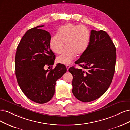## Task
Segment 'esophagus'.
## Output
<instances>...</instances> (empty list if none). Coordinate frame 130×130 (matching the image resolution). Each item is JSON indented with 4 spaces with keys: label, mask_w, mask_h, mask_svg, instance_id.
Instances as JSON below:
<instances>
[{
    "label": "esophagus",
    "mask_w": 130,
    "mask_h": 130,
    "mask_svg": "<svg viewBox=\"0 0 130 130\" xmlns=\"http://www.w3.org/2000/svg\"><path fill=\"white\" fill-rule=\"evenodd\" d=\"M66 69H67V70H69V69H70V65H66Z\"/></svg>",
    "instance_id": "34e87169"
}]
</instances>
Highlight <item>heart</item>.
<instances>
[{
  "mask_svg": "<svg viewBox=\"0 0 130 130\" xmlns=\"http://www.w3.org/2000/svg\"><path fill=\"white\" fill-rule=\"evenodd\" d=\"M90 32L85 26L68 23L58 30L57 35L50 40V46L52 51L60 53L65 46L66 48L57 58L58 63L69 65L73 60L76 54L80 55L84 52L89 44Z\"/></svg>",
  "mask_w": 130,
  "mask_h": 130,
  "instance_id": "obj_1",
  "label": "heart"
}]
</instances>
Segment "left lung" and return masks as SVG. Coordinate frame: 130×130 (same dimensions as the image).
Masks as SVG:
<instances>
[{"mask_svg": "<svg viewBox=\"0 0 130 130\" xmlns=\"http://www.w3.org/2000/svg\"><path fill=\"white\" fill-rule=\"evenodd\" d=\"M116 50L110 37L102 30L91 32L89 44L76 61L84 70L71 67L72 93L83 102L98 99L110 87L113 78Z\"/></svg>", "mask_w": 130, "mask_h": 130, "instance_id": "left-lung-1", "label": "left lung"}]
</instances>
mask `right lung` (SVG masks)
Returning <instances> with one entry per match:
<instances>
[{
    "mask_svg": "<svg viewBox=\"0 0 130 130\" xmlns=\"http://www.w3.org/2000/svg\"><path fill=\"white\" fill-rule=\"evenodd\" d=\"M43 26L25 33L17 48L15 58V76L20 89L28 98L39 104L51 99L57 80L67 71L61 64L53 69L45 70L44 66L54 64L56 56L50 49V33L39 29Z\"/></svg>",
    "mask_w": 130,
    "mask_h": 130,
    "instance_id": "add662e5",
    "label": "right lung"
}]
</instances>
